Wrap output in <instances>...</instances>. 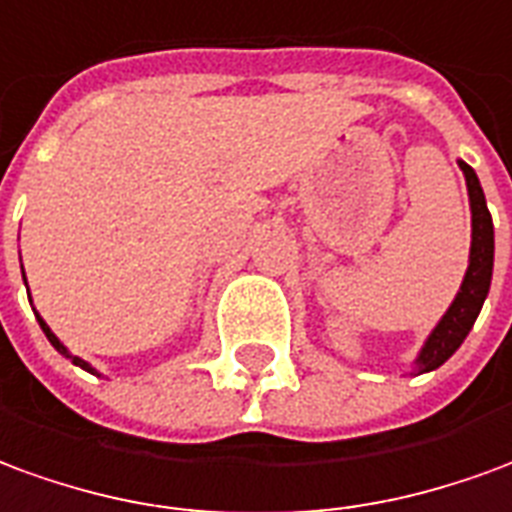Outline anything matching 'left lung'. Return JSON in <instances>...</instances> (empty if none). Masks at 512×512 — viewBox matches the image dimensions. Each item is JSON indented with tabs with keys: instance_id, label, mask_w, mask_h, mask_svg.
I'll return each mask as SVG.
<instances>
[{
	"instance_id": "1",
	"label": "left lung",
	"mask_w": 512,
	"mask_h": 512,
	"mask_svg": "<svg viewBox=\"0 0 512 512\" xmlns=\"http://www.w3.org/2000/svg\"><path fill=\"white\" fill-rule=\"evenodd\" d=\"M466 187H469V204H471V250H469V270L463 275L460 292L447 308V314L441 317L433 333L427 336L422 353L416 358V372H433L447 361L449 355L458 350L463 339L469 336L471 325L480 314L482 303L491 289V275H494V220L485 206L480 179L471 170V165L458 162Z\"/></svg>"
}]
</instances>
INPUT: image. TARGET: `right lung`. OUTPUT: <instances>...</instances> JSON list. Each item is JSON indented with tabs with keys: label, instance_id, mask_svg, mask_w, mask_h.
<instances>
[{
	"label": "right lung",
	"instance_id": "1",
	"mask_svg": "<svg viewBox=\"0 0 512 512\" xmlns=\"http://www.w3.org/2000/svg\"><path fill=\"white\" fill-rule=\"evenodd\" d=\"M35 317H38V322H41L43 333H46V339H49V342H52V347H54V350H57V353H63L65 358H71V361H74L76 366H82V369H85V372H90V375H99V372H96V369H93V366H90L88 361H82V358H79V355H71V353H68V347H65V344L60 342V339H57V336H54L52 328H49V325H46V322H43V317H41V314H38V311H35Z\"/></svg>",
	"mask_w": 512,
	"mask_h": 512
}]
</instances>
